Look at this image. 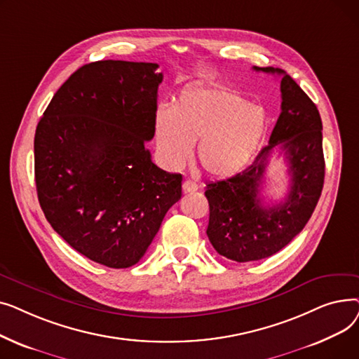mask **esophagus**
Segmentation results:
<instances>
[{"instance_id": "obj_1", "label": "esophagus", "mask_w": 359, "mask_h": 359, "mask_svg": "<svg viewBox=\"0 0 359 359\" xmlns=\"http://www.w3.org/2000/svg\"><path fill=\"white\" fill-rule=\"evenodd\" d=\"M182 187H183V192H184V194L196 192V191L199 189V186H198L194 180H184L183 184H182Z\"/></svg>"}]
</instances>
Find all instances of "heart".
I'll list each match as a JSON object with an SVG mask.
<instances>
[{"label":"heart","instance_id":"1","mask_svg":"<svg viewBox=\"0 0 359 359\" xmlns=\"http://www.w3.org/2000/svg\"><path fill=\"white\" fill-rule=\"evenodd\" d=\"M266 130L260 106L224 87L194 88L182 93L168 109L156 116L158 153L170 167L195 157L210 176L227 177L246 167Z\"/></svg>","mask_w":359,"mask_h":359}]
</instances>
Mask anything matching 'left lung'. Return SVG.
<instances>
[{
  "mask_svg": "<svg viewBox=\"0 0 359 359\" xmlns=\"http://www.w3.org/2000/svg\"><path fill=\"white\" fill-rule=\"evenodd\" d=\"M280 75V115L269 145L241 173L206 184L210 224L206 234L214 249L236 262L269 257L301 233L314 212L325 182L322 119L316 104L279 68L253 67ZM281 145L287 157L292 187L284 203L262 205L258 192L267 157Z\"/></svg>",
  "mask_w": 359,
  "mask_h": 359,
  "instance_id": "8db88e82",
  "label": "left lung"
}]
</instances>
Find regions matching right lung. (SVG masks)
<instances>
[{
    "label": "right lung",
    "instance_id": "obj_1",
    "mask_svg": "<svg viewBox=\"0 0 359 359\" xmlns=\"http://www.w3.org/2000/svg\"><path fill=\"white\" fill-rule=\"evenodd\" d=\"M157 64L97 61L55 93L34 134L42 211L69 246L107 268L140 262L182 196L145 148L156 132Z\"/></svg>",
    "mask_w": 359,
    "mask_h": 359
}]
</instances>
